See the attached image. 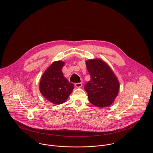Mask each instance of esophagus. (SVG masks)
Wrapping results in <instances>:
<instances>
[{
  "instance_id": "1",
  "label": "esophagus",
  "mask_w": 153,
  "mask_h": 153,
  "mask_svg": "<svg viewBox=\"0 0 153 153\" xmlns=\"http://www.w3.org/2000/svg\"><path fill=\"white\" fill-rule=\"evenodd\" d=\"M76 87L79 88L81 87L82 85V82H79V83H75V84Z\"/></svg>"
}]
</instances>
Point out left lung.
I'll use <instances>...</instances> for the list:
<instances>
[{"label":"left lung","instance_id":"1","mask_svg":"<svg viewBox=\"0 0 153 153\" xmlns=\"http://www.w3.org/2000/svg\"><path fill=\"white\" fill-rule=\"evenodd\" d=\"M91 79L84 86L89 102L103 108L109 106L118 95V81L109 68L100 59H91L86 62Z\"/></svg>","mask_w":153,"mask_h":153}]
</instances>
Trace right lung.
I'll return each instance as SVG.
<instances>
[{
    "mask_svg": "<svg viewBox=\"0 0 153 153\" xmlns=\"http://www.w3.org/2000/svg\"><path fill=\"white\" fill-rule=\"evenodd\" d=\"M62 61L53 62L44 72L39 89L44 97L54 104L64 103L74 89V84L64 76Z\"/></svg>",
    "mask_w": 153,
    "mask_h": 153,
    "instance_id": "1",
    "label": "right lung"
}]
</instances>
